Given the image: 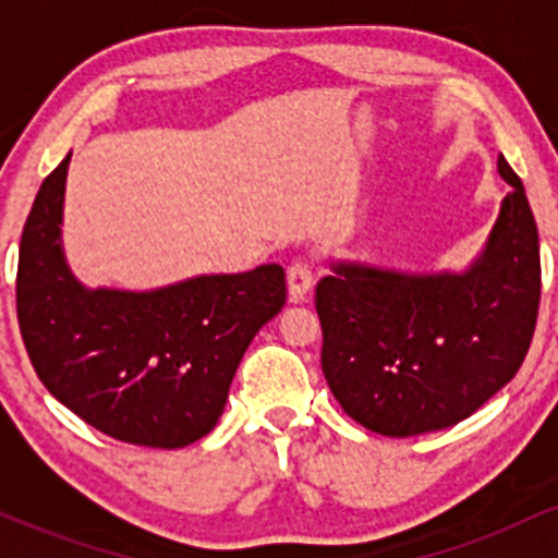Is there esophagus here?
Masks as SVG:
<instances>
[{"label":"esophagus","instance_id":"esophagus-1","mask_svg":"<svg viewBox=\"0 0 558 558\" xmlns=\"http://www.w3.org/2000/svg\"><path fill=\"white\" fill-rule=\"evenodd\" d=\"M288 296L293 301H301L306 296V291L312 288V262L299 257L291 262V267H288Z\"/></svg>","mask_w":558,"mask_h":558}]
</instances>
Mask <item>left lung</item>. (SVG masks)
Wrapping results in <instances>:
<instances>
[{
	"label": "left lung",
	"instance_id": "left-lung-1",
	"mask_svg": "<svg viewBox=\"0 0 558 558\" xmlns=\"http://www.w3.org/2000/svg\"><path fill=\"white\" fill-rule=\"evenodd\" d=\"M498 172L511 191L466 272L336 265L317 283L325 380L367 430L390 438L444 430L522 367L541 306V246L520 175L504 157Z\"/></svg>",
	"mask_w": 558,
	"mask_h": 558
}]
</instances>
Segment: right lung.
Returning a JSON list of instances; mask_svg holds the SVG:
<instances>
[{"label":"right lung","instance_id":"right-lung-1","mask_svg":"<svg viewBox=\"0 0 558 558\" xmlns=\"http://www.w3.org/2000/svg\"><path fill=\"white\" fill-rule=\"evenodd\" d=\"M70 155L44 178L17 257V325L38 380L114 440L183 448L226 409L243 351L286 304V272L262 265L149 293L88 291L62 257Z\"/></svg>","mask_w":558,"mask_h":558}]
</instances>
